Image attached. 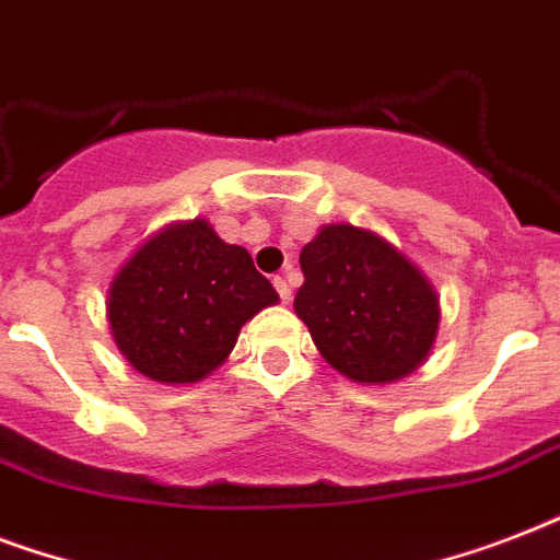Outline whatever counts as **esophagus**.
Wrapping results in <instances>:
<instances>
[{
    "label": "esophagus",
    "mask_w": 560,
    "mask_h": 560,
    "mask_svg": "<svg viewBox=\"0 0 560 560\" xmlns=\"http://www.w3.org/2000/svg\"><path fill=\"white\" fill-rule=\"evenodd\" d=\"M272 284H276V290H279L281 302H284V305H290V299H293V290H290L288 279H284V276H276V279H272Z\"/></svg>",
    "instance_id": "34e87169"
}]
</instances>
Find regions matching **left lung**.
Masks as SVG:
<instances>
[{"instance_id":"obj_1","label":"left lung","mask_w":560,"mask_h":560,"mask_svg":"<svg viewBox=\"0 0 560 560\" xmlns=\"http://www.w3.org/2000/svg\"><path fill=\"white\" fill-rule=\"evenodd\" d=\"M305 284L296 316L316 349L358 383H392L416 372L439 331V296L416 264L351 223H331L299 255Z\"/></svg>"}]
</instances>
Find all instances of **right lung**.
<instances>
[{"instance_id":"add662e5","label":"right lung","mask_w":560,"mask_h":560,"mask_svg":"<svg viewBox=\"0 0 560 560\" xmlns=\"http://www.w3.org/2000/svg\"><path fill=\"white\" fill-rule=\"evenodd\" d=\"M279 302L244 246L206 220L171 223L144 241L107 293L113 340L127 363L160 383H194L229 358L237 334Z\"/></svg>"}]
</instances>
